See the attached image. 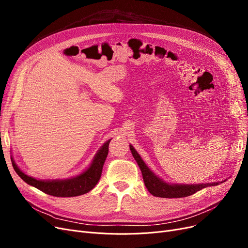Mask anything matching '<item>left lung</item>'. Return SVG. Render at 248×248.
<instances>
[{
    "instance_id": "left-lung-1",
    "label": "left lung",
    "mask_w": 248,
    "mask_h": 248,
    "mask_svg": "<svg viewBox=\"0 0 248 248\" xmlns=\"http://www.w3.org/2000/svg\"><path fill=\"white\" fill-rule=\"evenodd\" d=\"M131 152L134 155L135 160L137 161L142 175V179H144L145 185L148 189V191L154 195L155 197L161 198H182L187 197L190 195H193L197 191L202 190L203 188L209 187V186H215L218 185V183H207V184H192V185H178V184H169L164 182L162 179L155 176L149 167L145 164V162L141 160L140 155L138 154V152L135 150L133 146H129Z\"/></svg>"
}]
</instances>
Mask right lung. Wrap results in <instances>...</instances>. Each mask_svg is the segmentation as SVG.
Here are the masks:
<instances>
[{
    "label": "right lung",
    "mask_w": 248,
    "mask_h": 248,
    "mask_svg": "<svg viewBox=\"0 0 248 248\" xmlns=\"http://www.w3.org/2000/svg\"><path fill=\"white\" fill-rule=\"evenodd\" d=\"M111 140V139H110ZM110 140L104 142L100 150H98L95 157L89 166L87 170H85L80 175L76 177L65 179V180H37L33 177H30L23 173L18 166L15 164L13 158L12 165L16 173L19 175V177L25 181L26 183L39 189L40 191L52 195L55 197H74L79 196V195H83L85 193H88L90 190H93L97 182L100 179L102 167L108 154V145Z\"/></svg>",
    "instance_id": "add662e5"
}]
</instances>
